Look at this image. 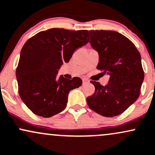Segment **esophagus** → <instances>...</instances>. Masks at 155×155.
Masks as SVG:
<instances>
[{"label":"esophagus","mask_w":155,"mask_h":155,"mask_svg":"<svg viewBox=\"0 0 155 155\" xmlns=\"http://www.w3.org/2000/svg\"><path fill=\"white\" fill-rule=\"evenodd\" d=\"M86 83H89V81L88 79H83V84H86Z\"/></svg>","instance_id":"esophagus-1"}]
</instances>
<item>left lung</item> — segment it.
Segmentation results:
<instances>
[{
  "label": "left lung",
  "mask_w": 155,
  "mask_h": 155,
  "mask_svg": "<svg viewBox=\"0 0 155 155\" xmlns=\"http://www.w3.org/2000/svg\"><path fill=\"white\" fill-rule=\"evenodd\" d=\"M90 43L99 54L96 68L110 75L105 86L91 81L95 92L87 97L88 107L104 117L124 112L137 100L144 78L141 55L128 38L115 31L90 30Z\"/></svg>",
  "instance_id": "1"
}]
</instances>
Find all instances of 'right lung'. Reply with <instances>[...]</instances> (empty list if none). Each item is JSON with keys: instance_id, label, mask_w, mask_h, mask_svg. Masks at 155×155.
I'll use <instances>...</instances> for the list:
<instances>
[{"instance_id": "right-lung-1", "label": "right lung", "mask_w": 155, "mask_h": 155, "mask_svg": "<svg viewBox=\"0 0 155 155\" xmlns=\"http://www.w3.org/2000/svg\"><path fill=\"white\" fill-rule=\"evenodd\" d=\"M88 38V30L52 28L38 32L23 45L16 76L20 98L34 114L50 117L64 110L69 92L83 81L62 75L58 80V71L89 42Z\"/></svg>"}]
</instances>
